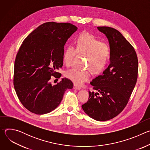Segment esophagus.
<instances>
[{"label":"esophagus","instance_id":"1","mask_svg":"<svg viewBox=\"0 0 150 150\" xmlns=\"http://www.w3.org/2000/svg\"><path fill=\"white\" fill-rule=\"evenodd\" d=\"M74 88L75 90H81V88L79 86H78V85H77L76 84H74Z\"/></svg>","mask_w":150,"mask_h":150}]
</instances>
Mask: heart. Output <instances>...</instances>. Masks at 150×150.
Returning a JSON list of instances; mask_svg holds the SVG:
<instances>
[{"mask_svg":"<svg viewBox=\"0 0 150 150\" xmlns=\"http://www.w3.org/2000/svg\"><path fill=\"white\" fill-rule=\"evenodd\" d=\"M75 47L68 46L63 55V60L66 65L69 67L77 52L86 55L87 67L85 70L72 68L65 72V76L76 85H82L90 80L92 70L96 74L101 72L108 65L110 57V47L105 42L100 41L93 35L82 34L77 38Z\"/></svg>","mask_w":150,"mask_h":150,"instance_id":"heart-1","label":"heart"}]
</instances>
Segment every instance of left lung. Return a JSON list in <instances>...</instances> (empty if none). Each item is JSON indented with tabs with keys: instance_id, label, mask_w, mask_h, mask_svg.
I'll list each match as a JSON object with an SVG mask.
<instances>
[{
	"instance_id": "left-lung-1",
	"label": "left lung",
	"mask_w": 150,
	"mask_h": 150,
	"mask_svg": "<svg viewBox=\"0 0 150 150\" xmlns=\"http://www.w3.org/2000/svg\"><path fill=\"white\" fill-rule=\"evenodd\" d=\"M97 29L108 39L110 64L90 82L97 92L89 91L82 108L94 120L106 121L117 116L129 101L137 83L138 61L134 48L119 31L109 27Z\"/></svg>"
}]
</instances>
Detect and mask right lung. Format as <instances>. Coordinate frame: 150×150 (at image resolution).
<instances>
[{"mask_svg":"<svg viewBox=\"0 0 150 150\" xmlns=\"http://www.w3.org/2000/svg\"><path fill=\"white\" fill-rule=\"evenodd\" d=\"M78 28L70 23L41 24L24 40L16 56L13 85L22 104L30 112L44 115L60 104L67 89L73 88L68 78L54 85L51 76L60 78L64 46Z\"/></svg>","mask_w":150,"mask_h":150,"instance_id":"1","label":"right lung"}]
</instances>
